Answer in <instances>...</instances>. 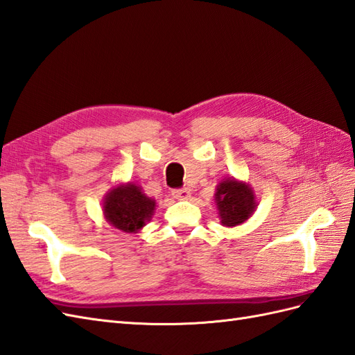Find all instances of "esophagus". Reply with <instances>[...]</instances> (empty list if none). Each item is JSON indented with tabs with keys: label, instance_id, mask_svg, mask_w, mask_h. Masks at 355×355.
<instances>
[{
	"label": "esophagus",
	"instance_id": "1",
	"mask_svg": "<svg viewBox=\"0 0 355 355\" xmlns=\"http://www.w3.org/2000/svg\"><path fill=\"white\" fill-rule=\"evenodd\" d=\"M190 190L189 189H177V190H172V196H174L175 199H178V201H186V199L190 198Z\"/></svg>",
	"mask_w": 355,
	"mask_h": 355
}]
</instances>
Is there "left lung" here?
Instances as JSON below:
<instances>
[{
  "label": "left lung",
  "instance_id": "1",
  "mask_svg": "<svg viewBox=\"0 0 355 355\" xmlns=\"http://www.w3.org/2000/svg\"><path fill=\"white\" fill-rule=\"evenodd\" d=\"M214 202L220 223L228 228L246 222L258 207L252 187L234 177L225 178L216 186Z\"/></svg>",
  "mask_w": 355,
  "mask_h": 355
}]
</instances>
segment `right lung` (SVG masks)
<instances>
[{
    "label": "right lung",
    "instance_id": "obj_1",
    "mask_svg": "<svg viewBox=\"0 0 355 355\" xmlns=\"http://www.w3.org/2000/svg\"><path fill=\"white\" fill-rule=\"evenodd\" d=\"M103 216L115 230L136 234L147 225L156 210V201L136 183L114 186L103 199Z\"/></svg>",
    "mask_w": 355,
    "mask_h": 355
}]
</instances>
